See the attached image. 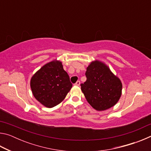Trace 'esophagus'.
<instances>
[{
    "mask_svg": "<svg viewBox=\"0 0 151 151\" xmlns=\"http://www.w3.org/2000/svg\"><path fill=\"white\" fill-rule=\"evenodd\" d=\"M75 85L76 86H79V85H80V81H78L76 82V83L75 84Z\"/></svg>",
    "mask_w": 151,
    "mask_h": 151,
    "instance_id": "esophagus-1",
    "label": "esophagus"
}]
</instances>
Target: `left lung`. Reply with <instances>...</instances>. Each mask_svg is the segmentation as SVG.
<instances>
[{
	"label": "left lung",
	"mask_w": 151,
	"mask_h": 151,
	"mask_svg": "<svg viewBox=\"0 0 151 151\" xmlns=\"http://www.w3.org/2000/svg\"><path fill=\"white\" fill-rule=\"evenodd\" d=\"M86 81L81 84V91L90 105L103 111L118 103L122 94V85L109 66L103 61H92L86 68Z\"/></svg>",
	"instance_id": "1"
}]
</instances>
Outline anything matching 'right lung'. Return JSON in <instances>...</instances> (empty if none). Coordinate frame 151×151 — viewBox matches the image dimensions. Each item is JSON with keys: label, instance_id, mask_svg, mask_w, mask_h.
<instances>
[{"label": "right lung", "instance_id": "obj_1", "mask_svg": "<svg viewBox=\"0 0 151 151\" xmlns=\"http://www.w3.org/2000/svg\"><path fill=\"white\" fill-rule=\"evenodd\" d=\"M30 85L35 98L47 108L60 104L73 86L62 62L57 59L38 70L31 77Z\"/></svg>", "mask_w": 151, "mask_h": 151}]
</instances>
